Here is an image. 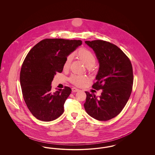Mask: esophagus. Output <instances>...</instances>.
<instances>
[{
  "instance_id": "34e87169",
  "label": "esophagus",
  "mask_w": 155,
  "mask_h": 155,
  "mask_svg": "<svg viewBox=\"0 0 155 155\" xmlns=\"http://www.w3.org/2000/svg\"><path fill=\"white\" fill-rule=\"evenodd\" d=\"M80 90L76 88H75V87H73V88H72V91L73 92H78V91H79Z\"/></svg>"
}]
</instances>
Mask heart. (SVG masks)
I'll use <instances>...</instances> for the list:
<instances>
[{
    "mask_svg": "<svg viewBox=\"0 0 155 155\" xmlns=\"http://www.w3.org/2000/svg\"><path fill=\"white\" fill-rule=\"evenodd\" d=\"M76 55L77 58L81 60L87 68H92L96 64V59L95 56L92 52L87 48H80L76 52ZM72 59V55L70 54L67 56L63 64V68L64 70H68L70 68ZM68 80L71 83L77 87H81L88 81V78L82 75L74 74H72L69 77Z\"/></svg>",
    "mask_w": 155,
    "mask_h": 155,
    "instance_id": "heart-1",
    "label": "heart"
}]
</instances>
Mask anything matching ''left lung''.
I'll use <instances>...</instances> for the list:
<instances>
[{
    "label": "left lung",
    "instance_id": "8db88e82",
    "mask_svg": "<svg viewBox=\"0 0 155 155\" xmlns=\"http://www.w3.org/2000/svg\"><path fill=\"white\" fill-rule=\"evenodd\" d=\"M95 53L99 68L92 87L102 89L97 97L86 91L84 107L90 116L99 121L115 117L123 109L133 89V66L130 60L118 47L110 42L85 41Z\"/></svg>",
    "mask_w": 155,
    "mask_h": 155
}]
</instances>
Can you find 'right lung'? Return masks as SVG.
<instances>
[{
    "label": "right lung",
    "mask_w": 155,
    "mask_h": 155,
    "mask_svg": "<svg viewBox=\"0 0 155 155\" xmlns=\"http://www.w3.org/2000/svg\"><path fill=\"white\" fill-rule=\"evenodd\" d=\"M82 44L80 40L45 39L35 45L24 59L20 81L22 96L32 114L51 121L64 112V104L71 92L68 87L52 91L54 75L61 73L67 56Z\"/></svg>",
    "instance_id": "add662e5"
}]
</instances>
